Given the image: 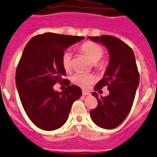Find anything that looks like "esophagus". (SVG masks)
Listing matches in <instances>:
<instances>
[{"mask_svg":"<svg viewBox=\"0 0 157 157\" xmlns=\"http://www.w3.org/2000/svg\"><path fill=\"white\" fill-rule=\"evenodd\" d=\"M82 95H83V96H87V95H90V92H89L88 90H82Z\"/></svg>","mask_w":157,"mask_h":157,"instance_id":"34e87169","label":"esophagus"}]
</instances>
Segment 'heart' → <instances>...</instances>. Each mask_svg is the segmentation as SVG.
<instances>
[{"label":"heart","mask_w":157,"mask_h":157,"mask_svg":"<svg viewBox=\"0 0 157 157\" xmlns=\"http://www.w3.org/2000/svg\"><path fill=\"white\" fill-rule=\"evenodd\" d=\"M80 52L87 56L91 62H93V66L96 69H103L105 68L106 62L102 60L101 56L103 55V49L98 44L92 41H86L79 47ZM61 65L63 69L67 72H71L72 69V55L71 52L66 51L61 56ZM96 81V76L90 73H75L71 76V82L74 84L77 85L82 88L90 87Z\"/></svg>","instance_id":"obj_1"}]
</instances>
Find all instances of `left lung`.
I'll use <instances>...</instances> for the list:
<instances>
[{"label": "left lung", "mask_w": 157, "mask_h": 157, "mask_svg": "<svg viewBox=\"0 0 157 157\" xmlns=\"http://www.w3.org/2000/svg\"><path fill=\"white\" fill-rule=\"evenodd\" d=\"M88 38L106 46L110 54L105 75L94 88L97 90L107 86L110 93L99 98L92 92L98 105L90 111V117L101 128H116L128 116L140 82L135 55L127 44L117 37L106 35Z\"/></svg>", "instance_id": "1"}]
</instances>
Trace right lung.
<instances>
[{"instance_id":"add662e5","label":"right lung","mask_w":157,"mask_h":157,"mask_svg":"<svg viewBox=\"0 0 157 157\" xmlns=\"http://www.w3.org/2000/svg\"><path fill=\"white\" fill-rule=\"evenodd\" d=\"M84 39L56 33H44L31 38L25 46L16 71V85L27 117L44 131H54L63 126L72 103L82 96V89L70 86L63 79L66 71L61 65L64 51ZM63 82L67 86L59 93L53 86Z\"/></svg>"}]
</instances>
